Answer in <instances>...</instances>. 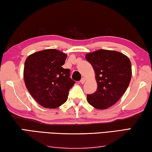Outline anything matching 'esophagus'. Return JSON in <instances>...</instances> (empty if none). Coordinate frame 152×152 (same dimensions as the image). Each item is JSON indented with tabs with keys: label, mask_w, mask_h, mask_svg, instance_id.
<instances>
[{
	"label": "esophagus",
	"mask_w": 152,
	"mask_h": 152,
	"mask_svg": "<svg viewBox=\"0 0 152 152\" xmlns=\"http://www.w3.org/2000/svg\"><path fill=\"white\" fill-rule=\"evenodd\" d=\"M85 81H86V78L85 77H82L81 78V81H80V82H81V83H85Z\"/></svg>",
	"instance_id": "esophagus-1"
}]
</instances>
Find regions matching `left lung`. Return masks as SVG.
<instances>
[{
    "instance_id": "obj_1",
    "label": "left lung",
    "mask_w": 152,
    "mask_h": 152,
    "mask_svg": "<svg viewBox=\"0 0 152 152\" xmlns=\"http://www.w3.org/2000/svg\"><path fill=\"white\" fill-rule=\"evenodd\" d=\"M94 69L97 90L88 94V103L97 109L113 106L129 85L132 66L129 58L117 51L99 50L86 55Z\"/></svg>"
}]
</instances>
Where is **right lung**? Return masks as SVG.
<instances>
[{
	"label": "right lung",
	"instance_id": "obj_1",
	"mask_svg": "<svg viewBox=\"0 0 152 152\" xmlns=\"http://www.w3.org/2000/svg\"><path fill=\"white\" fill-rule=\"evenodd\" d=\"M66 53L56 49L35 52L26 59L24 79L33 99L45 108L55 109L66 101L75 81L70 70L62 68Z\"/></svg>",
	"mask_w": 152,
	"mask_h": 152
}]
</instances>
